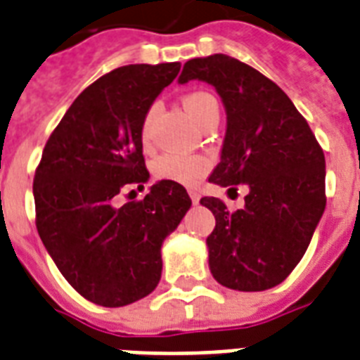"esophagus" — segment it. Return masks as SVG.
I'll list each match as a JSON object with an SVG mask.
<instances>
[{"label": "esophagus", "instance_id": "obj_1", "mask_svg": "<svg viewBox=\"0 0 360 360\" xmlns=\"http://www.w3.org/2000/svg\"><path fill=\"white\" fill-rule=\"evenodd\" d=\"M189 197H191V202H193V205H197L200 199V195L197 193V191H193V189H189Z\"/></svg>", "mask_w": 360, "mask_h": 360}]
</instances>
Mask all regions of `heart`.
<instances>
[{"instance_id":"heart-1","label":"heart","mask_w":360,"mask_h":360,"mask_svg":"<svg viewBox=\"0 0 360 360\" xmlns=\"http://www.w3.org/2000/svg\"><path fill=\"white\" fill-rule=\"evenodd\" d=\"M184 108L188 114L197 122V124H205L210 116H219V105L218 99L212 96L210 91L195 90L186 94L182 99ZM152 116L154 110H148L141 125V139L148 142L150 139V125H152ZM212 167V161L206 155L200 154H178V152H167L161 154L154 161V176L160 180H171L174 184H182V186H195V184L202 180L208 174Z\"/></svg>"}]
</instances>
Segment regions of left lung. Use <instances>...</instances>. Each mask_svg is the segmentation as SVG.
I'll return each mask as SVG.
<instances>
[{
	"label": "left lung",
	"mask_w": 360,
	"mask_h": 360,
	"mask_svg": "<svg viewBox=\"0 0 360 360\" xmlns=\"http://www.w3.org/2000/svg\"><path fill=\"white\" fill-rule=\"evenodd\" d=\"M193 79L214 86L227 110L221 161L208 180L250 188L242 210L200 199L216 218L210 272L229 289L264 291L293 272L325 212V154L285 91L257 69L214 54L184 63L180 84Z\"/></svg>",
	"instance_id": "obj_1"
}]
</instances>
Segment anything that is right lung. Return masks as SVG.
Here are the masks:
<instances>
[{
    "label": "right lung",
    "instance_id": "obj_1",
    "mask_svg": "<svg viewBox=\"0 0 360 360\" xmlns=\"http://www.w3.org/2000/svg\"><path fill=\"white\" fill-rule=\"evenodd\" d=\"M180 63L114 69L69 107L44 144L33 178L35 225L77 293L118 308L144 299L161 278V244L191 206L182 184L161 180L141 200L112 205L148 182L141 125ZM133 193V191H131Z\"/></svg>",
    "mask_w": 360,
    "mask_h": 360
}]
</instances>
